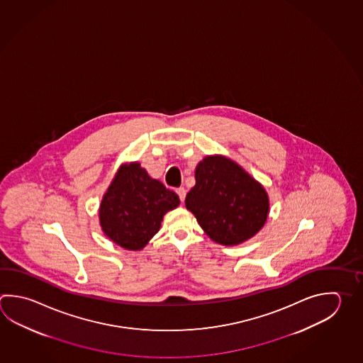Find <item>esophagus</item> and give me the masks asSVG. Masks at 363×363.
Masks as SVG:
<instances>
[{"label": "esophagus", "mask_w": 363, "mask_h": 363, "mask_svg": "<svg viewBox=\"0 0 363 363\" xmlns=\"http://www.w3.org/2000/svg\"><path fill=\"white\" fill-rule=\"evenodd\" d=\"M176 192H177L178 196H179V200H181V201H184L186 198L185 187H178L177 190H176Z\"/></svg>", "instance_id": "34e87169"}]
</instances>
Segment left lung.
Here are the masks:
<instances>
[{
  "mask_svg": "<svg viewBox=\"0 0 363 363\" xmlns=\"http://www.w3.org/2000/svg\"><path fill=\"white\" fill-rule=\"evenodd\" d=\"M195 179L186 195V208L213 241L233 247L264 226L269 212L267 192L238 163L209 155L196 165Z\"/></svg>",
  "mask_w": 363,
  "mask_h": 363,
  "instance_id": "8db88e82",
  "label": "left lung"
}]
</instances>
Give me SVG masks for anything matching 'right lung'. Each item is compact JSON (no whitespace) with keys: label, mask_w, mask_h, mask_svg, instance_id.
I'll use <instances>...</instances> for the list:
<instances>
[{"label":"right lung","mask_w":363,"mask_h":363,"mask_svg":"<svg viewBox=\"0 0 363 363\" xmlns=\"http://www.w3.org/2000/svg\"><path fill=\"white\" fill-rule=\"evenodd\" d=\"M179 206L178 195L151 178L140 163L121 165L101 200L103 233L127 250H141L159 231L167 212Z\"/></svg>","instance_id":"add662e5"}]
</instances>
